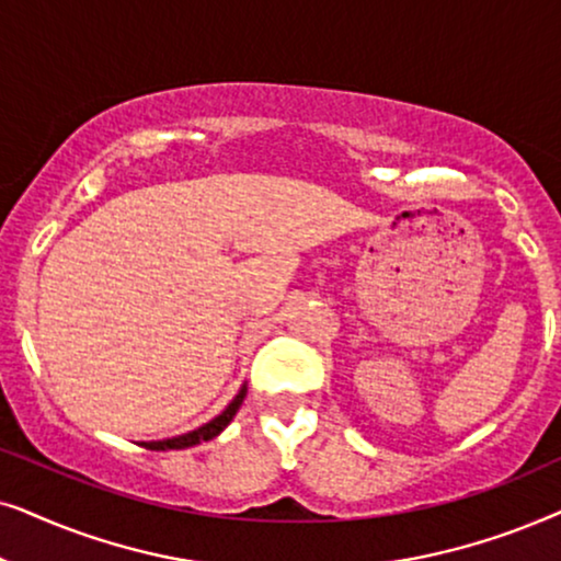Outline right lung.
Segmentation results:
<instances>
[{
    "label": "right lung",
    "mask_w": 561,
    "mask_h": 561,
    "mask_svg": "<svg viewBox=\"0 0 561 561\" xmlns=\"http://www.w3.org/2000/svg\"><path fill=\"white\" fill-rule=\"evenodd\" d=\"M245 398V385L241 387V392L236 394L233 402L222 410L218 417H213L210 423L199 425V428H194L190 433H184V436H174V438H163V442H144L140 446H146V449L151 451H167V449H190V446H197L203 442H210V438L218 436V433L226 431V425L233 421V415L238 413V408H241V402Z\"/></svg>",
    "instance_id": "1"
}]
</instances>
